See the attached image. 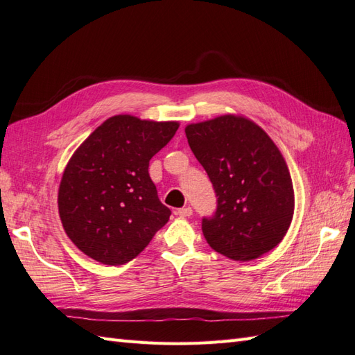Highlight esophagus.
I'll return each mask as SVG.
<instances>
[{
  "mask_svg": "<svg viewBox=\"0 0 355 355\" xmlns=\"http://www.w3.org/2000/svg\"><path fill=\"white\" fill-rule=\"evenodd\" d=\"M177 214H178L180 217H190V216H192V208H190V207L178 208V210H177Z\"/></svg>",
  "mask_w": 355,
  "mask_h": 355,
  "instance_id": "34e87169",
  "label": "esophagus"
}]
</instances>
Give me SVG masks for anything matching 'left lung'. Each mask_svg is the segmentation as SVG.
Here are the masks:
<instances>
[{
	"label": "left lung",
	"instance_id": "obj_1",
	"mask_svg": "<svg viewBox=\"0 0 355 355\" xmlns=\"http://www.w3.org/2000/svg\"><path fill=\"white\" fill-rule=\"evenodd\" d=\"M186 136L217 196L214 214L202 219L210 248L234 261L275 249L294 214L293 180L276 144L237 115L189 124Z\"/></svg>",
	"mask_w": 355,
	"mask_h": 355
}]
</instances>
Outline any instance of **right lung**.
<instances>
[{"mask_svg":"<svg viewBox=\"0 0 355 355\" xmlns=\"http://www.w3.org/2000/svg\"><path fill=\"white\" fill-rule=\"evenodd\" d=\"M178 125L115 115L71 156L60 183L58 211L69 239L87 257L123 266L169 220L148 166Z\"/></svg>","mask_w":355,"mask_h":355,"instance_id":"right-lung-1","label":"right lung"}]
</instances>
